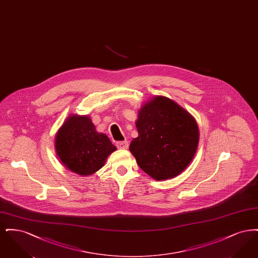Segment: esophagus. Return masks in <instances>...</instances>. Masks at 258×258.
<instances>
[{"instance_id":"esophagus-1","label":"esophagus","mask_w":258,"mask_h":258,"mask_svg":"<svg viewBox=\"0 0 258 258\" xmlns=\"http://www.w3.org/2000/svg\"><path fill=\"white\" fill-rule=\"evenodd\" d=\"M116 145H117V147L119 148V149H127L128 148V142L126 140L119 141V142H117Z\"/></svg>"}]
</instances>
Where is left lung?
Masks as SVG:
<instances>
[{"instance_id":"obj_1","label":"left lung","mask_w":258,"mask_h":258,"mask_svg":"<svg viewBox=\"0 0 258 258\" xmlns=\"http://www.w3.org/2000/svg\"><path fill=\"white\" fill-rule=\"evenodd\" d=\"M138 136L130 151L139 167L157 181L184 171L197 153L199 131L196 119L170 98L154 97L138 112Z\"/></svg>"}]
</instances>
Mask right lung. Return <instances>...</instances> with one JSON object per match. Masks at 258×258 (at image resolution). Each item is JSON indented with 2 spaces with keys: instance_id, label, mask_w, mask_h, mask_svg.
<instances>
[{
  "instance_id": "right-lung-1",
  "label": "right lung",
  "mask_w": 258,
  "mask_h": 258,
  "mask_svg": "<svg viewBox=\"0 0 258 258\" xmlns=\"http://www.w3.org/2000/svg\"><path fill=\"white\" fill-rule=\"evenodd\" d=\"M55 149L68 169L89 176L99 170L117 148L106 135L98 134L89 116L71 115L56 135Z\"/></svg>"
}]
</instances>
